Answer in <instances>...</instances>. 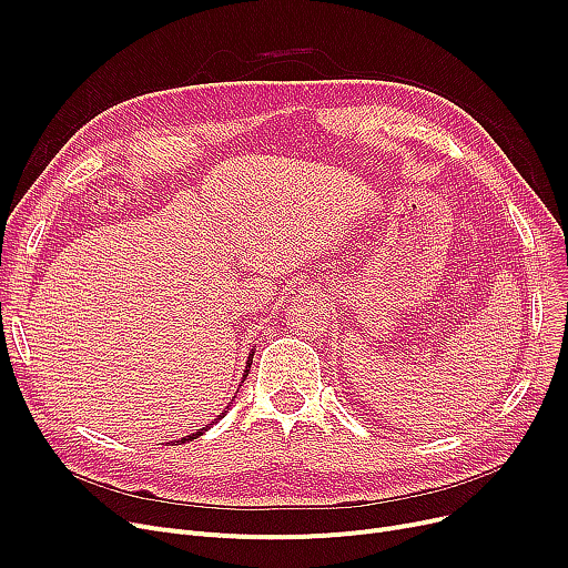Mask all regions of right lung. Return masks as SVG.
Returning a JSON list of instances; mask_svg holds the SVG:
<instances>
[{
	"label": "right lung",
	"mask_w": 568,
	"mask_h": 568,
	"mask_svg": "<svg viewBox=\"0 0 568 568\" xmlns=\"http://www.w3.org/2000/svg\"><path fill=\"white\" fill-rule=\"evenodd\" d=\"M251 364H253V354L248 356V366H246V375H248V371H251ZM246 375H244V377H246ZM223 414H225V412H223ZM223 414H219V419H221V416H223ZM212 426H214V424H212ZM206 428H209V426H206ZM206 428H200L197 433H193V435H186V437H182V444H184V442H189V439H195V437H200V435H202V433H204Z\"/></svg>",
	"instance_id": "1"
}]
</instances>
